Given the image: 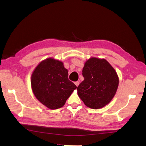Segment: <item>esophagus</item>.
Returning <instances> with one entry per match:
<instances>
[{
	"instance_id": "esophagus-1",
	"label": "esophagus",
	"mask_w": 146,
	"mask_h": 146,
	"mask_svg": "<svg viewBox=\"0 0 146 146\" xmlns=\"http://www.w3.org/2000/svg\"><path fill=\"white\" fill-rule=\"evenodd\" d=\"M75 84L76 85V86H78L79 85V84H80V82H79V81H77V82H76L75 83Z\"/></svg>"
}]
</instances>
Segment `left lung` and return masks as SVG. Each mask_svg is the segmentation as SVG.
Instances as JSON below:
<instances>
[{
	"label": "left lung",
	"instance_id": "left-lung-1",
	"mask_svg": "<svg viewBox=\"0 0 146 146\" xmlns=\"http://www.w3.org/2000/svg\"><path fill=\"white\" fill-rule=\"evenodd\" d=\"M84 80L77 87L86 107L98 109L107 105L116 94L119 80L114 68L105 59L91 58L82 70Z\"/></svg>",
	"mask_w": 146,
	"mask_h": 146
}]
</instances>
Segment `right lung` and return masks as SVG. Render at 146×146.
Returning <instances> with one entry per match:
<instances>
[{
	"mask_svg": "<svg viewBox=\"0 0 146 146\" xmlns=\"http://www.w3.org/2000/svg\"><path fill=\"white\" fill-rule=\"evenodd\" d=\"M31 87L36 98L49 109L62 107L77 87L68 80L63 63L49 58L42 61L31 75Z\"/></svg>",
	"mask_w": 146,
	"mask_h": 146,
	"instance_id": "1",
	"label": "right lung"
}]
</instances>
